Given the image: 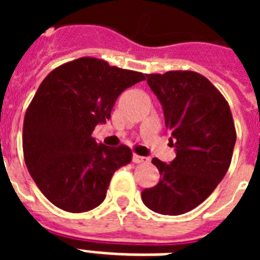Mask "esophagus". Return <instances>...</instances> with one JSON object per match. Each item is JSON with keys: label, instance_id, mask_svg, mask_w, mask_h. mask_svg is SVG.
<instances>
[{"label": "esophagus", "instance_id": "obj_1", "mask_svg": "<svg viewBox=\"0 0 260 260\" xmlns=\"http://www.w3.org/2000/svg\"><path fill=\"white\" fill-rule=\"evenodd\" d=\"M148 157H144V156H139V155H133V162L135 164H141V162H148Z\"/></svg>", "mask_w": 260, "mask_h": 260}]
</instances>
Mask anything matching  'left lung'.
<instances>
[{
    "label": "left lung",
    "mask_w": 260,
    "mask_h": 260,
    "mask_svg": "<svg viewBox=\"0 0 260 260\" xmlns=\"http://www.w3.org/2000/svg\"><path fill=\"white\" fill-rule=\"evenodd\" d=\"M161 104L176 157L152 158L160 181L142 191L153 212L177 216L198 207L221 182L232 161L236 128L231 109L207 78L194 71L147 74Z\"/></svg>",
    "instance_id": "left-lung-1"
}]
</instances>
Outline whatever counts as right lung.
Instances as JSON below:
<instances>
[{
	"mask_svg": "<svg viewBox=\"0 0 260 260\" xmlns=\"http://www.w3.org/2000/svg\"><path fill=\"white\" fill-rule=\"evenodd\" d=\"M146 79L137 71L83 57L59 66L41 82L24 116L23 153L40 191L73 213L102 204L114 172L132 161L126 146L92 138L110 118L117 98Z\"/></svg>",
	"mask_w": 260,
	"mask_h": 260,
	"instance_id": "obj_1",
	"label": "right lung"
}]
</instances>
